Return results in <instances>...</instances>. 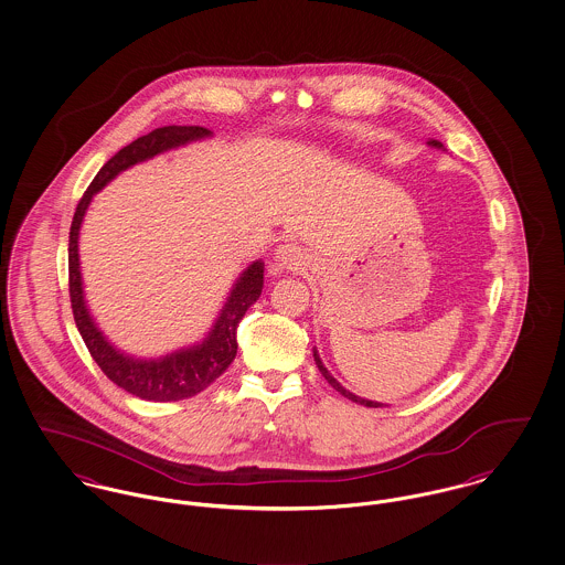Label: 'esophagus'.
Returning <instances> with one entry per match:
<instances>
[{
  "label": "esophagus",
  "instance_id": "34e87169",
  "mask_svg": "<svg viewBox=\"0 0 565 565\" xmlns=\"http://www.w3.org/2000/svg\"><path fill=\"white\" fill-rule=\"evenodd\" d=\"M274 259L280 268L285 269H301L303 266H308V257L306 253L296 246V244H280L274 253Z\"/></svg>",
  "mask_w": 565,
  "mask_h": 565
}]
</instances>
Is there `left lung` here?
<instances>
[{"label": "left lung", "instance_id": "obj_1", "mask_svg": "<svg viewBox=\"0 0 565 565\" xmlns=\"http://www.w3.org/2000/svg\"><path fill=\"white\" fill-rule=\"evenodd\" d=\"M427 145H429V147H434V149H445V147H443V142H438V140H429ZM315 361H317V367H319V372L326 376L327 383L333 386L338 393H342L344 397H349L351 402L361 404V406H367V408H379V406H383L381 402H372V399L359 397V395H355V393H351L349 388H344V386L340 385V383H338V381H335V379L329 374V370H327L326 365H323V361H321V356H319V353H317V349H315Z\"/></svg>", "mask_w": 565, "mask_h": 565}]
</instances>
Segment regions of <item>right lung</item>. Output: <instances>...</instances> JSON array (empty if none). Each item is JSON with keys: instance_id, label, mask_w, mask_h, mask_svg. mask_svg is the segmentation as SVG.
<instances>
[{"instance_id": "right-lung-1", "label": "right lung", "mask_w": 565, "mask_h": 565, "mask_svg": "<svg viewBox=\"0 0 565 565\" xmlns=\"http://www.w3.org/2000/svg\"><path fill=\"white\" fill-rule=\"evenodd\" d=\"M209 136H212V131L200 125H168L134 140L131 145L120 149L113 159H108L104 168L97 172L83 200L78 202L70 227V301L76 327L102 372L127 393L149 402H179L193 397L212 385L230 367V363L238 353V323L246 315V310L259 299L264 289V262L257 259L239 274L218 319L214 321L209 335L200 344L180 349L159 359H136L120 353L117 347H113L89 315L78 257L81 225L93 195L102 191L115 177H119L120 172L140 161L152 159L159 152L179 149Z\"/></svg>"}]
</instances>
